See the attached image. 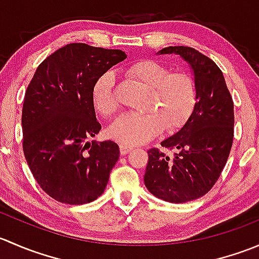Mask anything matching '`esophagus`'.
Instances as JSON below:
<instances>
[{
    "label": "esophagus",
    "instance_id": "1",
    "mask_svg": "<svg viewBox=\"0 0 259 259\" xmlns=\"http://www.w3.org/2000/svg\"><path fill=\"white\" fill-rule=\"evenodd\" d=\"M132 150H133L132 146L120 145V154H121V155H126V154H129Z\"/></svg>",
    "mask_w": 259,
    "mask_h": 259
}]
</instances>
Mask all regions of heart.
I'll return each mask as SVG.
<instances>
[{
  "mask_svg": "<svg viewBox=\"0 0 259 259\" xmlns=\"http://www.w3.org/2000/svg\"><path fill=\"white\" fill-rule=\"evenodd\" d=\"M135 82L151 89L145 111L148 114H125L108 129L111 139L124 145L144 144L165 130L178 132L185 125L197 104V85L187 72H171L165 65L154 60H140L129 69ZM115 74L106 71L93 86V103L105 117L116 113L119 104L114 94Z\"/></svg>",
  "mask_w": 259,
  "mask_h": 259,
  "instance_id": "1",
  "label": "heart"
}]
</instances>
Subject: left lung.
I'll use <instances>...</instances> for the list:
<instances>
[{"label": "left lung", "instance_id": "left-lung-1", "mask_svg": "<svg viewBox=\"0 0 259 259\" xmlns=\"http://www.w3.org/2000/svg\"><path fill=\"white\" fill-rule=\"evenodd\" d=\"M179 55L192 70L197 104L184 126L160 143L176 149L169 158L148 151L144 183L149 192L169 203H185L207 194L221 176L233 143L234 105L221 69L195 49L169 46L156 55Z\"/></svg>", "mask_w": 259, "mask_h": 259}]
</instances>
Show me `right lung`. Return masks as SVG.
<instances>
[{"mask_svg":"<svg viewBox=\"0 0 259 259\" xmlns=\"http://www.w3.org/2000/svg\"><path fill=\"white\" fill-rule=\"evenodd\" d=\"M125 59L120 50L69 44L41 62L26 90L23 153L33 178L57 202L86 204L105 190L120 150L111 140L86 142L101 130L93 86Z\"/></svg>","mask_w":259,"mask_h":259,"instance_id":"obj_1","label":"right lung"}]
</instances>
